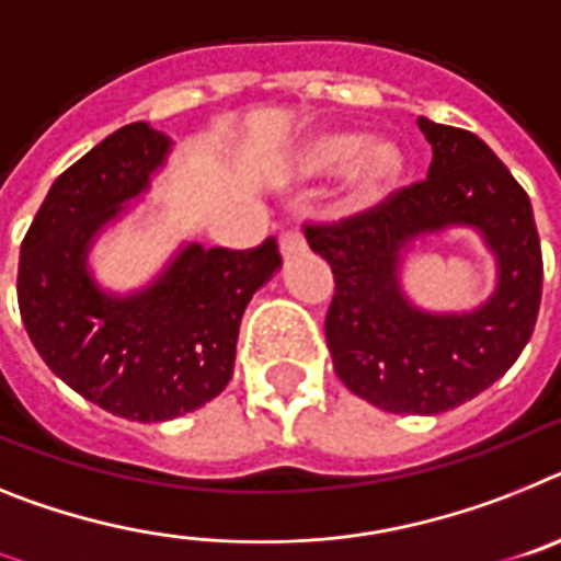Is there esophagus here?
I'll return each mask as SVG.
<instances>
[{
  "label": "esophagus",
  "instance_id": "esophagus-1",
  "mask_svg": "<svg viewBox=\"0 0 561 561\" xmlns=\"http://www.w3.org/2000/svg\"><path fill=\"white\" fill-rule=\"evenodd\" d=\"M308 248V242H305V237H301V231H296V228H290V231H285L279 237V251L285 260H290V256H296V253H301Z\"/></svg>",
  "mask_w": 561,
  "mask_h": 561
}]
</instances>
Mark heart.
<instances>
[{"mask_svg":"<svg viewBox=\"0 0 561 561\" xmlns=\"http://www.w3.org/2000/svg\"><path fill=\"white\" fill-rule=\"evenodd\" d=\"M287 172L301 180L341 172L344 206L364 208L396 186L403 172V154L389 138H364L353 129H321L296 146Z\"/></svg>","mask_w":561,"mask_h":561,"instance_id":"b5f03b06","label":"heart"}]
</instances>
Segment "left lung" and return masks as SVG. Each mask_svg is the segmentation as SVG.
<instances>
[{"label": "left lung", "instance_id": "left-lung-1", "mask_svg": "<svg viewBox=\"0 0 561 561\" xmlns=\"http://www.w3.org/2000/svg\"><path fill=\"white\" fill-rule=\"evenodd\" d=\"M432 146L426 180L339 226H308L335 276L324 335L353 396L396 415H440L503 378L528 344L542 299V248L528 194L477 135L417 118ZM469 227L495 260L489 300L426 311L400 271L428 236Z\"/></svg>", "mask_w": 561, "mask_h": 561}]
</instances>
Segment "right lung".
I'll return each instance as SVG.
<instances>
[{"mask_svg":"<svg viewBox=\"0 0 561 561\" xmlns=\"http://www.w3.org/2000/svg\"><path fill=\"white\" fill-rule=\"evenodd\" d=\"M172 138L121 126L58 174L24 233L19 310L47 367L112 415L160 423L206 407L231 381L251 296L282 267L276 240L253 251L183 242L144 287L95 279L101 233L149 194Z\"/></svg>","mask_w":561,"mask_h":561,"instance_id":"right-lung-1","label":"right lung"}]
</instances>
